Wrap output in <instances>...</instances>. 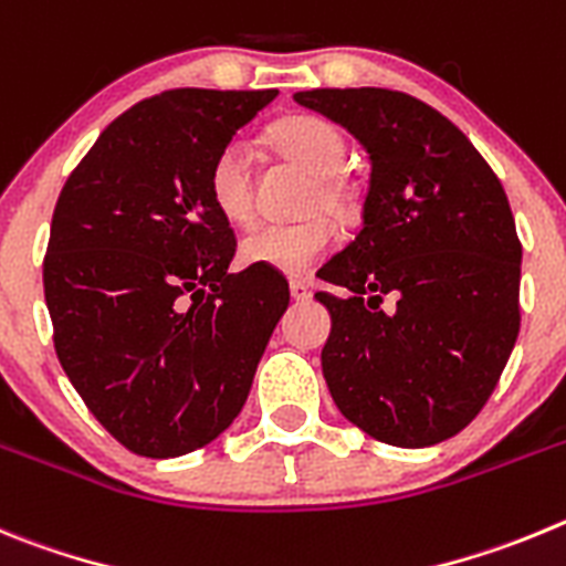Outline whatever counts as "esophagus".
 Masks as SVG:
<instances>
[{"label":"esophagus","instance_id":"obj_1","mask_svg":"<svg viewBox=\"0 0 566 566\" xmlns=\"http://www.w3.org/2000/svg\"><path fill=\"white\" fill-rule=\"evenodd\" d=\"M290 295H293L295 302H307L313 290H310V284L304 279H290Z\"/></svg>","mask_w":566,"mask_h":566}]
</instances>
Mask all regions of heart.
I'll list each match as a JSON object with an SVG mask.
<instances>
[{"label": "heart", "instance_id": "obj_1", "mask_svg": "<svg viewBox=\"0 0 566 566\" xmlns=\"http://www.w3.org/2000/svg\"><path fill=\"white\" fill-rule=\"evenodd\" d=\"M271 144L287 160L310 171V186L304 191L302 211L310 213L298 222H271L259 226L242 239L239 259L253 268L302 276L333 248L335 226L331 217H346L353 208V188L344 180L346 137L335 124L315 115H293L279 120L271 129ZM208 197L231 226H248L256 213L253 197L251 149L245 140H228L208 166ZM324 210V214H318Z\"/></svg>", "mask_w": 566, "mask_h": 566}]
</instances>
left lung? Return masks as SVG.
<instances>
[{"instance_id":"left-lung-1","label":"left lung","mask_w":566,"mask_h":566,"mask_svg":"<svg viewBox=\"0 0 566 566\" xmlns=\"http://www.w3.org/2000/svg\"><path fill=\"white\" fill-rule=\"evenodd\" d=\"M295 104L369 155L364 228L318 276L335 406L389 446L426 448L480 415L518 335L522 242L485 157L446 115L395 90H310ZM391 294V311L379 307Z\"/></svg>"}]
</instances>
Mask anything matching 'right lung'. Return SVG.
Here are the masks:
<instances>
[{"mask_svg":"<svg viewBox=\"0 0 566 566\" xmlns=\"http://www.w3.org/2000/svg\"><path fill=\"white\" fill-rule=\"evenodd\" d=\"M279 90H169L112 120L67 177L44 256L55 355L120 446L166 460L242 411L290 304L271 268L228 273L237 239L208 166Z\"/></svg>","mask_w":566,"mask_h":566,"instance_id":"right-lung-1","label":"right lung"}]
</instances>
